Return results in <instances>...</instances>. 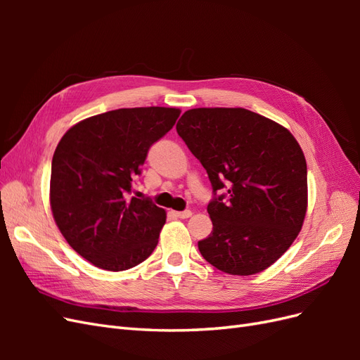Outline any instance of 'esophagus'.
<instances>
[{
  "label": "esophagus",
  "mask_w": 360,
  "mask_h": 360,
  "mask_svg": "<svg viewBox=\"0 0 360 360\" xmlns=\"http://www.w3.org/2000/svg\"><path fill=\"white\" fill-rule=\"evenodd\" d=\"M174 214L180 217V219H188V217L192 216V212L191 210H183V212H174Z\"/></svg>",
  "instance_id": "obj_1"
}]
</instances>
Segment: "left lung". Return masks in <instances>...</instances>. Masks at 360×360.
<instances>
[{"label":"left lung","instance_id":"1","mask_svg":"<svg viewBox=\"0 0 360 360\" xmlns=\"http://www.w3.org/2000/svg\"><path fill=\"white\" fill-rule=\"evenodd\" d=\"M177 134L212 183L213 231L198 242L205 261L230 275L263 271L302 230L308 205L303 151L285 127L243 108H197Z\"/></svg>","mask_w":360,"mask_h":360}]
</instances>
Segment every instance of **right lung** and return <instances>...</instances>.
<instances>
[{
	"instance_id": "1",
	"label": "right lung",
	"mask_w": 360,
	"mask_h": 360,
	"mask_svg": "<svg viewBox=\"0 0 360 360\" xmlns=\"http://www.w3.org/2000/svg\"><path fill=\"white\" fill-rule=\"evenodd\" d=\"M176 108H123L82 120L58 143L51 168V209L82 258L111 271L153 252L165 210L136 198L134 180L150 147L176 124Z\"/></svg>"
}]
</instances>
